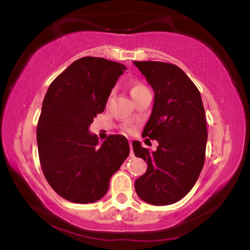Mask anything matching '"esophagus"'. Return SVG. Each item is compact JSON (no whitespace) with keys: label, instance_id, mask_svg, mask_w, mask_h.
Returning a JSON list of instances; mask_svg holds the SVG:
<instances>
[{"label":"esophagus","instance_id":"34e87169","mask_svg":"<svg viewBox=\"0 0 250 250\" xmlns=\"http://www.w3.org/2000/svg\"><path fill=\"white\" fill-rule=\"evenodd\" d=\"M129 143H130V149H131V153H132V139H131V140L129 141Z\"/></svg>","mask_w":250,"mask_h":250}]
</instances>
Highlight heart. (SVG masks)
Segmentation results:
<instances>
[{
    "label": "heart",
    "mask_w": 250,
    "mask_h": 250,
    "mask_svg": "<svg viewBox=\"0 0 250 250\" xmlns=\"http://www.w3.org/2000/svg\"><path fill=\"white\" fill-rule=\"evenodd\" d=\"M145 89H146V87L145 86V84H142L140 83H134L131 84V90L130 91H131V95H132V97H134V96H137L139 92H141L142 90H145ZM125 129L128 131V132L132 131V129H131L130 126H125Z\"/></svg>",
    "instance_id": "1"
}]
</instances>
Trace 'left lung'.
Returning a JSON list of instances; mask_svg holds the SVG:
<instances>
[{"label": "left lung", "mask_w": 250, "mask_h": 250, "mask_svg": "<svg viewBox=\"0 0 250 250\" xmlns=\"http://www.w3.org/2000/svg\"><path fill=\"white\" fill-rule=\"evenodd\" d=\"M155 92L142 137L159 142L156 151L133 141L135 156L147 164L135 181V192L152 205H170L196 183L204 166L207 141L205 110L197 87L176 65L134 62Z\"/></svg>", "instance_id": "1"}]
</instances>
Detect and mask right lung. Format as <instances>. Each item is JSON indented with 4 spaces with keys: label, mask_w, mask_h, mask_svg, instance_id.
Masks as SVG:
<instances>
[{
    "label": "right lung",
    "mask_w": 250,
    "mask_h": 250,
    "mask_svg": "<svg viewBox=\"0 0 250 250\" xmlns=\"http://www.w3.org/2000/svg\"><path fill=\"white\" fill-rule=\"evenodd\" d=\"M125 69L104 58L83 57L49 84L37 124V146L45 179L67 201L88 204L104 197L110 177L129 156L124 135H109L98 146L97 135L88 130Z\"/></svg>",
    "instance_id": "right-lung-1"
}]
</instances>
